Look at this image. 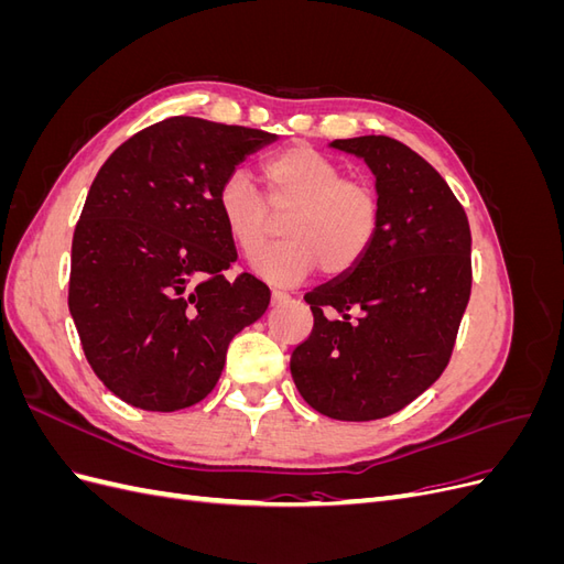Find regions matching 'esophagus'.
Wrapping results in <instances>:
<instances>
[{
	"instance_id": "obj_1",
	"label": "esophagus",
	"mask_w": 564,
	"mask_h": 564,
	"mask_svg": "<svg viewBox=\"0 0 564 564\" xmlns=\"http://www.w3.org/2000/svg\"><path fill=\"white\" fill-rule=\"evenodd\" d=\"M270 296H272V303H275V305H278V303L289 301V294H286V292H282V289H272V294H270Z\"/></svg>"
}]
</instances>
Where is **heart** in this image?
<instances>
[{
    "label": "heart",
    "mask_w": 564,
    "mask_h": 564,
    "mask_svg": "<svg viewBox=\"0 0 564 564\" xmlns=\"http://www.w3.org/2000/svg\"><path fill=\"white\" fill-rule=\"evenodd\" d=\"M265 197L245 174H230L218 191V212L235 247L253 259L284 216V242L263 251L253 268L272 282H296L317 265L340 275L365 259L381 224L377 187L344 176L332 158L311 145L284 148L263 162Z\"/></svg>",
    "instance_id": "heart-1"
}]
</instances>
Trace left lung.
<instances>
[{
	"label": "left lung",
	"instance_id": "8db88e82",
	"mask_svg": "<svg viewBox=\"0 0 564 564\" xmlns=\"http://www.w3.org/2000/svg\"><path fill=\"white\" fill-rule=\"evenodd\" d=\"M377 176L381 224L365 259L305 294L315 324L292 377L319 414L373 421L400 412L449 365L470 299V226L447 181L388 135L332 143Z\"/></svg>",
	"mask_w": 564,
	"mask_h": 564
}]
</instances>
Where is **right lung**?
I'll return each instance as SVG.
<instances>
[{"label":"right lung","mask_w":564,"mask_h":564,"mask_svg":"<svg viewBox=\"0 0 564 564\" xmlns=\"http://www.w3.org/2000/svg\"><path fill=\"white\" fill-rule=\"evenodd\" d=\"M261 129L166 117L133 133L96 174L73 235L67 305L96 377L145 412H176L214 390L237 332L270 289L226 270L237 249L218 191Z\"/></svg>","instance_id":"obj_1"}]
</instances>
